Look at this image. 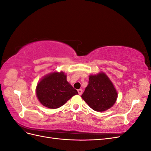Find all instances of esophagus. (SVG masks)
<instances>
[{
  "label": "esophagus",
  "mask_w": 151,
  "mask_h": 151,
  "mask_svg": "<svg viewBox=\"0 0 151 151\" xmlns=\"http://www.w3.org/2000/svg\"><path fill=\"white\" fill-rule=\"evenodd\" d=\"M77 91H78V93H79V95H81L82 93H83V89H78V90H77Z\"/></svg>",
  "instance_id": "esophagus-1"
}]
</instances>
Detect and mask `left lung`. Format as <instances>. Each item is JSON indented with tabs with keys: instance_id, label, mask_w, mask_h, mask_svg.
Wrapping results in <instances>:
<instances>
[{
	"instance_id": "8db88e82",
	"label": "left lung",
	"mask_w": 151,
	"mask_h": 151,
	"mask_svg": "<svg viewBox=\"0 0 151 151\" xmlns=\"http://www.w3.org/2000/svg\"><path fill=\"white\" fill-rule=\"evenodd\" d=\"M89 107L96 111H104L116 101L117 91L104 72L89 76V84L81 96Z\"/></svg>"
}]
</instances>
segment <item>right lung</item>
Masks as SVG:
<instances>
[{
    "instance_id": "add662e5",
    "label": "right lung",
    "mask_w": 151,
    "mask_h": 151,
    "mask_svg": "<svg viewBox=\"0 0 151 151\" xmlns=\"http://www.w3.org/2000/svg\"><path fill=\"white\" fill-rule=\"evenodd\" d=\"M78 93L67 81L64 72L54 71L45 76L36 88V97L44 106L56 109Z\"/></svg>"
}]
</instances>
